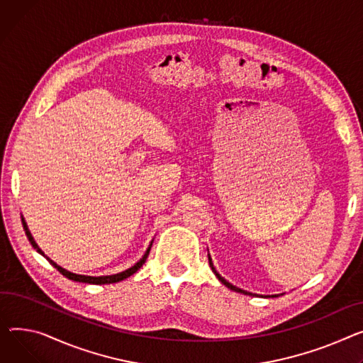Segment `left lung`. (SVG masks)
<instances>
[{"instance_id":"obj_1","label":"left lung","mask_w":363,"mask_h":363,"mask_svg":"<svg viewBox=\"0 0 363 363\" xmlns=\"http://www.w3.org/2000/svg\"><path fill=\"white\" fill-rule=\"evenodd\" d=\"M208 262H210V267H211V270H213V273L216 274V277L217 279H219L226 287H229L230 289V291H233V292H239V294H244V295H252V294H250V292H247V291H242V289H239V287H236V286H233V284H230L229 281H226L219 273H217L216 272V269H214V265H213V261H211V257L208 255ZM265 298H269V296H265ZM273 298H276V295H273Z\"/></svg>"}]
</instances>
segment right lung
Segmentation results:
<instances>
[{
  "instance_id": "1",
  "label": "right lung",
  "mask_w": 363,
  "mask_h": 363,
  "mask_svg": "<svg viewBox=\"0 0 363 363\" xmlns=\"http://www.w3.org/2000/svg\"><path fill=\"white\" fill-rule=\"evenodd\" d=\"M21 223H23V229H24V232H26V236H28V239H29V242L32 244V247L40 254V255H43L48 261H50L54 267L62 274V276H65L67 279H69V280H74V281H80V283H89V284H111V283H116V281H121V280H124V279H127V277H130L131 274H134L140 267H143V264L146 262V259H147V257H149V252H150V248H152V244L153 242H150V245H149V248H147V251L144 252V255H143V258H140V261H137L133 267H130L128 270H125V272H121V273H118V274H112V276H98V277H93V276H83V274H76V273H71V272H68V270H65V269H62L61 265H58L57 262H54L50 257H46L45 255V252L38 247V244L35 242V239H33V236H32V233H30V230H29V228H28V225H26V220L23 219L21 217Z\"/></svg>"
}]
</instances>
